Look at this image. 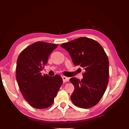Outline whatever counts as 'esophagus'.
<instances>
[{
    "instance_id": "34e87169",
    "label": "esophagus",
    "mask_w": 129,
    "mask_h": 129,
    "mask_svg": "<svg viewBox=\"0 0 129 129\" xmlns=\"http://www.w3.org/2000/svg\"><path fill=\"white\" fill-rule=\"evenodd\" d=\"M62 80H63V82H67V81H69V78H68V77H66L65 76H62Z\"/></svg>"
}]
</instances>
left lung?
<instances>
[{
    "label": "left lung",
    "mask_w": 129,
    "mask_h": 129,
    "mask_svg": "<svg viewBox=\"0 0 129 129\" xmlns=\"http://www.w3.org/2000/svg\"><path fill=\"white\" fill-rule=\"evenodd\" d=\"M60 47L69 53L75 66L85 69L83 79L72 78L75 90L71 95L74 105L88 109L96 105L108 84L109 59L102 46L94 40L79 38L62 44Z\"/></svg>",
    "instance_id": "obj_1"
}]
</instances>
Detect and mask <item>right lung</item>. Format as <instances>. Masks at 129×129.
Wrapping results in <instances>:
<instances>
[{"label": "right lung", "instance_id": "right-lung-1", "mask_svg": "<svg viewBox=\"0 0 129 129\" xmlns=\"http://www.w3.org/2000/svg\"><path fill=\"white\" fill-rule=\"evenodd\" d=\"M57 45L44 42L31 44L19 54L17 60L16 79L22 95L33 107H49L54 103L63 83L61 76H50L41 73L50 53Z\"/></svg>", "mask_w": 129, "mask_h": 129}]
</instances>
